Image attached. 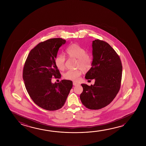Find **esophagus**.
Segmentation results:
<instances>
[{
	"label": "esophagus",
	"instance_id": "obj_1",
	"mask_svg": "<svg viewBox=\"0 0 146 146\" xmlns=\"http://www.w3.org/2000/svg\"><path fill=\"white\" fill-rule=\"evenodd\" d=\"M73 86H76L79 85V84L76 83V82H73Z\"/></svg>",
	"mask_w": 146,
	"mask_h": 146
}]
</instances>
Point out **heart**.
I'll use <instances>...</instances> for the list:
<instances>
[{"mask_svg":"<svg viewBox=\"0 0 146 146\" xmlns=\"http://www.w3.org/2000/svg\"><path fill=\"white\" fill-rule=\"evenodd\" d=\"M66 53L70 58L77 59L76 67H79L84 71L90 69L92 65V60L86 53V50L77 44H72L67 47ZM65 57L62 54L58 55L55 59V64L58 69L62 70L65 68ZM81 74L80 69L69 70L64 74L65 79L77 81Z\"/></svg>","mask_w":146,"mask_h":146,"instance_id":"heart-1","label":"heart"}]
</instances>
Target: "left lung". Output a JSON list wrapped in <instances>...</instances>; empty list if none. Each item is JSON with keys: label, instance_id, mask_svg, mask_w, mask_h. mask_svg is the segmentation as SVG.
<instances>
[{"label": "left lung", "instance_id": "left-lung-1", "mask_svg": "<svg viewBox=\"0 0 146 146\" xmlns=\"http://www.w3.org/2000/svg\"><path fill=\"white\" fill-rule=\"evenodd\" d=\"M93 62L86 79L95 80L94 85L81 84L80 98L90 110H99L108 105L118 93L122 79V62L110 44L99 39L92 43Z\"/></svg>", "mask_w": 146, "mask_h": 146}]
</instances>
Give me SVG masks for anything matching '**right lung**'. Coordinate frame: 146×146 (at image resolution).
<instances>
[{"label":"right lung","mask_w":146,"mask_h":146,"mask_svg":"<svg viewBox=\"0 0 146 146\" xmlns=\"http://www.w3.org/2000/svg\"><path fill=\"white\" fill-rule=\"evenodd\" d=\"M66 42L62 38H53L38 43L30 51L24 64L23 79L27 91L34 102L46 110L62 108L73 86L69 80L51 82L53 77H61L55 59L60 47Z\"/></svg>","instance_id":"right-lung-1"}]
</instances>
